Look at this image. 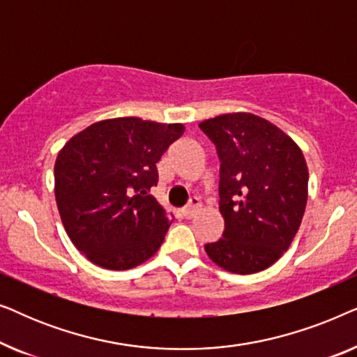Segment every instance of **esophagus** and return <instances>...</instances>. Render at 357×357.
Masks as SVG:
<instances>
[{
    "label": "esophagus",
    "instance_id": "34e87169",
    "mask_svg": "<svg viewBox=\"0 0 357 357\" xmlns=\"http://www.w3.org/2000/svg\"><path fill=\"white\" fill-rule=\"evenodd\" d=\"M202 206V202H199V198H197V197H192L190 198V202H188V204L187 206H185L183 209H182V216L185 218V219H190L195 214V211H197V209Z\"/></svg>",
    "mask_w": 357,
    "mask_h": 357
}]
</instances>
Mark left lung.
<instances>
[{"label": "left lung", "mask_w": 357, "mask_h": 357, "mask_svg": "<svg viewBox=\"0 0 357 357\" xmlns=\"http://www.w3.org/2000/svg\"><path fill=\"white\" fill-rule=\"evenodd\" d=\"M199 128L219 158V211L224 232L206 243L222 270L252 275L271 266L299 231L307 204L309 170L294 141L253 114L204 120Z\"/></svg>", "instance_id": "1"}]
</instances>
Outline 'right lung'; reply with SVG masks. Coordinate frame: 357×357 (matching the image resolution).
Listing matches in <instances>:
<instances>
[{"mask_svg":"<svg viewBox=\"0 0 357 357\" xmlns=\"http://www.w3.org/2000/svg\"><path fill=\"white\" fill-rule=\"evenodd\" d=\"M180 123L136 116L97 121L68 141L55 162V198L71 242L107 270H130L159 250L170 226L151 188L155 164L183 135Z\"/></svg>","mask_w":357,"mask_h":357,"instance_id":"right-lung-1","label":"right lung"}]
</instances>
